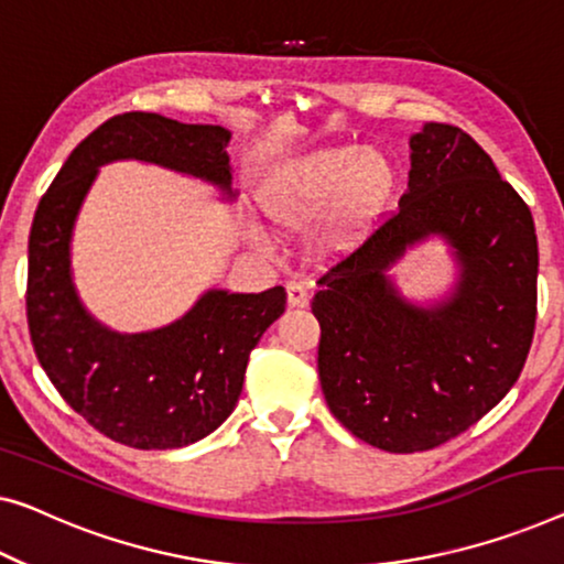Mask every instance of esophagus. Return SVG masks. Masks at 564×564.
Here are the masks:
<instances>
[{
	"instance_id": "obj_1",
	"label": "esophagus",
	"mask_w": 564,
	"mask_h": 564,
	"mask_svg": "<svg viewBox=\"0 0 564 564\" xmlns=\"http://www.w3.org/2000/svg\"><path fill=\"white\" fill-rule=\"evenodd\" d=\"M285 293H289V306L291 308H304L308 304V291L304 283H285Z\"/></svg>"
}]
</instances>
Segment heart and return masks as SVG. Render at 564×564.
<instances>
[{
	"label": "heart",
	"mask_w": 564,
	"mask_h": 564,
	"mask_svg": "<svg viewBox=\"0 0 564 564\" xmlns=\"http://www.w3.org/2000/svg\"><path fill=\"white\" fill-rule=\"evenodd\" d=\"M398 189V170L377 147H329L283 162L258 187V209L281 235H299L318 225L311 253L334 260L355 250Z\"/></svg>",
	"instance_id": "1"
}]
</instances>
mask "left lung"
Segmentation results:
<instances>
[{
  "mask_svg": "<svg viewBox=\"0 0 564 564\" xmlns=\"http://www.w3.org/2000/svg\"><path fill=\"white\" fill-rule=\"evenodd\" d=\"M449 246L459 279L423 307L387 275L410 247ZM534 220L491 156L448 123L410 137L408 192L380 230L316 283L318 380L351 435L390 453L431 451L499 405L536 322Z\"/></svg>",
  "mask_w": 564,
  "mask_h": 564,
  "instance_id": "obj_1",
  "label": "left lung"
}]
</instances>
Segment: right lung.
<instances>
[{"label": "right lung", "mask_w": 564, "mask_h": 564, "mask_svg": "<svg viewBox=\"0 0 564 564\" xmlns=\"http://www.w3.org/2000/svg\"><path fill=\"white\" fill-rule=\"evenodd\" d=\"M228 144L223 126L141 111L113 116L73 149L32 220L28 324L35 355L75 413L131 448H182L228 420L250 351L283 314L285 291L209 289L162 329L113 332L88 314L75 291V220L100 166L119 159L197 176L235 199Z\"/></svg>", "instance_id": "right-lung-1"}]
</instances>
